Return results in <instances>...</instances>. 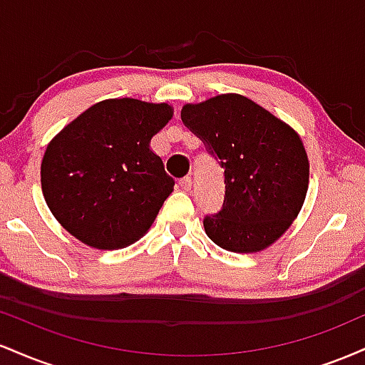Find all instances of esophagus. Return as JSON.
Masks as SVG:
<instances>
[{"label":"esophagus","instance_id":"obj_1","mask_svg":"<svg viewBox=\"0 0 365 365\" xmlns=\"http://www.w3.org/2000/svg\"><path fill=\"white\" fill-rule=\"evenodd\" d=\"M180 187H182V190H185V192L190 190V188H192V178L185 177V178L180 180Z\"/></svg>","mask_w":365,"mask_h":365}]
</instances>
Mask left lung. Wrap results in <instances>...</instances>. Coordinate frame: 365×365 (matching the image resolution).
<instances>
[{
	"instance_id": "1",
	"label": "left lung",
	"mask_w": 365,
	"mask_h": 365,
	"mask_svg": "<svg viewBox=\"0 0 365 365\" xmlns=\"http://www.w3.org/2000/svg\"><path fill=\"white\" fill-rule=\"evenodd\" d=\"M182 121L225 168V202L204 230L221 249L261 252L290 228L309 188L299 133L250 98L217 94L182 108Z\"/></svg>"
}]
</instances>
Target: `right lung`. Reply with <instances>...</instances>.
<instances>
[{"label": "right lung", "mask_w": 365, "mask_h": 365, "mask_svg": "<svg viewBox=\"0 0 365 365\" xmlns=\"http://www.w3.org/2000/svg\"><path fill=\"white\" fill-rule=\"evenodd\" d=\"M171 116L168 103L104 99L53 137L41 163V187L70 235L115 250L148 233L175 187L150 149Z\"/></svg>", "instance_id": "add662e5"}]
</instances>
